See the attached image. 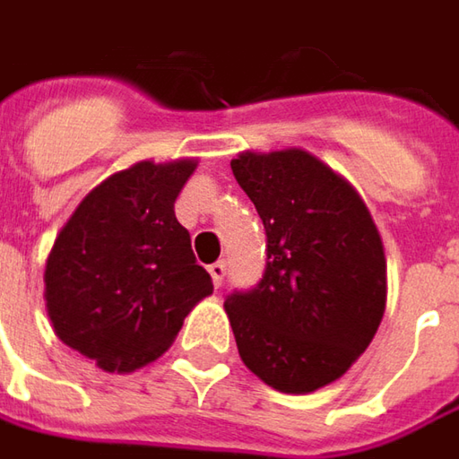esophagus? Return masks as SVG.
<instances>
[{
  "label": "esophagus",
  "instance_id": "obj_1",
  "mask_svg": "<svg viewBox=\"0 0 459 459\" xmlns=\"http://www.w3.org/2000/svg\"><path fill=\"white\" fill-rule=\"evenodd\" d=\"M208 274L213 279L215 287H221V284H223V277H226V264H223V261H215V264L208 266Z\"/></svg>",
  "mask_w": 459,
  "mask_h": 459
}]
</instances>
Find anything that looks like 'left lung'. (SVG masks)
I'll list each match as a JSON object with an SVG mask.
<instances>
[{
  "instance_id": "1",
  "label": "left lung",
  "mask_w": 459,
  "mask_h": 459,
  "mask_svg": "<svg viewBox=\"0 0 459 459\" xmlns=\"http://www.w3.org/2000/svg\"><path fill=\"white\" fill-rule=\"evenodd\" d=\"M266 229V269L229 294L238 356L281 394L338 381L371 345L386 309L384 241L360 193L302 147L230 160Z\"/></svg>"
}]
</instances>
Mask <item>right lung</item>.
Listing matches in <instances>:
<instances>
[{"label": "right lung", "instance_id": "1", "mask_svg": "<svg viewBox=\"0 0 459 459\" xmlns=\"http://www.w3.org/2000/svg\"><path fill=\"white\" fill-rule=\"evenodd\" d=\"M198 160H142L78 203L45 261V309L56 335L106 373L165 353L190 309L213 294L175 200Z\"/></svg>", "mask_w": 459, "mask_h": 459}]
</instances>
